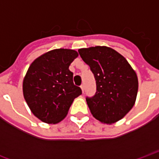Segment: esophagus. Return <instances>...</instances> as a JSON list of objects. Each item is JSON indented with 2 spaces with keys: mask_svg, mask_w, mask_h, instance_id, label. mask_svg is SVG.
I'll use <instances>...</instances> for the list:
<instances>
[{
  "mask_svg": "<svg viewBox=\"0 0 159 159\" xmlns=\"http://www.w3.org/2000/svg\"><path fill=\"white\" fill-rule=\"evenodd\" d=\"M80 88H81V89H82V91H84V84H82L81 86H80Z\"/></svg>",
  "mask_w": 159,
  "mask_h": 159,
  "instance_id": "obj_1",
  "label": "esophagus"
}]
</instances>
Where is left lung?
Instances as JSON below:
<instances>
[{"instance_id":"1","label":"left lung","mask_w":159,"mask_h":159,"mask_svg":"<svg viewBox=\"0 0 159 159\" xmlns=\"http://www.w3.org/2000/svg\"><path fill=\"white\" fill-rule=\"evenodd\" d=\"M78 52L96 80L95 95L86 98L91 113L102 123H115L135 103L136 73L123 55L106 46L80 48Z\"/></svg>"}]
</instances>
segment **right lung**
<instances>
[{
    "mask_svg": "<svg viewBox=\"0 0 159 159\" xmlns=\"http://www.w3.org/2000/svg\"><path fill=\"white\" fill-rule=\"evenodd\" d=\"M77 56L72 49H53L30 64L23 81L24 98L31 112L43 123L62 121L73 100L82 93L74 85L69 70Z\"/></svg>",
    "mask_w": 159,
    "mask_h": 159,
    "instance_id": "add662e5",
    "label": "right lung"
}]
</instances>
